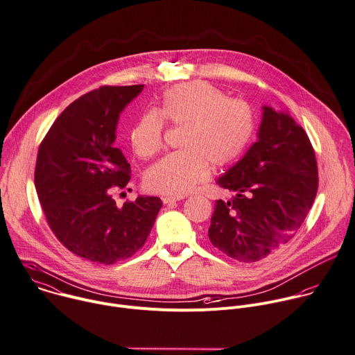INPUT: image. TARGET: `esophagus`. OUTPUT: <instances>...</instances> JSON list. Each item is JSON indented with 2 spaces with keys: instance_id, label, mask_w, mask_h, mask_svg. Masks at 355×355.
Segmentation results:
<instances>
[{
  "instance_id": "esophagus-1",
  "label": "esophagus",
  "mask_w": 355,
  "mask_h": 355,
  "mask_svg": "<svg viewBox=\"0 0 355 355\" xmlns=\"http://www.w3.org/2000/svg\"><path fill=\"white\" fill-rule=\"evenodd\" d=\"M162 200H163V203H164V205H168V203H175L177 200H180V198H174V196H164V198H162Z\"/></svg>"
}]
</instances>
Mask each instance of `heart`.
Instances as JSON below:
<instances>
[{"instance_id":"heart-1","label":"heart","mask_w":355,"mask_h":355,"mask_svg":"<svg viewBox=\"0 0 355 355\" xmlns=\"http://www.w3.org/2000/svg\"><path fill=\"white\" fill-rule=\"evenodd\" d=\"M163 120L184 127L180 148L150 166L144 177L148 191L184 196L209 174L237 160L255 134V116L241 100L206 83L189 82L166 90L157 110L144 112L130 131L132 150L142 159L163 145Z\"/></svg>"}]
</instances>
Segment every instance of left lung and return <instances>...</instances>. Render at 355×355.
Wrapping results in <instances>:
<instances>
[{"mask_svg": "<svg viewBox=\"0 0 355 355\" xmlns=\"http://www.w3.org/2000/svg\"><path fill=\"white\" fill-rule=\"evenodd\" d=\"M258 139L216 182L235 192L217 200L209 240L240 262L283 248L304 223L318 191L315 152L287 111L262 107Z\"/></svg>", "mask_w": 355, "mask_h": 355, "instance_id": "obj_1", "label": "left lung"}]
</instances>
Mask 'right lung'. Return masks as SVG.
Segmentation results:
<instances>
[{"instance_id": "obj_1", "label": "right lung", "mask_w": 355, "mask_h": 355, "mask_svg": "<svg viewBox=\"0 0 355 355\" xmlns=\"http://www.w3.org/2000/svg\"><path fill=\"white\" fill-rule=\"evenodd\" d=\"M144 85L103 86L71 103L43 139L35 185L55 237L75 255L112 265L148 240L163 206L139 195L116 206L112 192L131 180L130 164L114 146L120 114Z\"/></svg>"}]
</instances>
